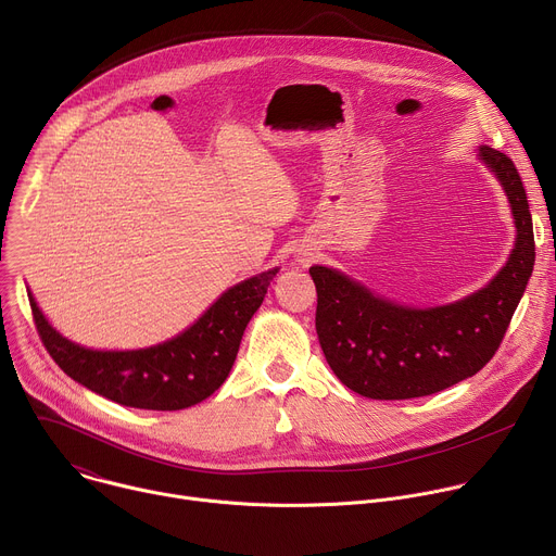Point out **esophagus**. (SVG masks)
<instances>
[{
	"label": "esophagus",
	"instance_id": "1",
	"mask_svg": "<svg viewBox=\"0 0 556 556\" xmlns=\"http://www.w3.org/2000/svg\"><path fill=\"white\" fill-rule=\"evenodd\" d=\"M314 257H316V249H312V247H301L294 253V262L301 264V266H309L314 262Z\"/></svg>",
	"mask_w": 556,
	"mask_h": 556
}]
</instances>
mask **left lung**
I'll use <instances>...</instances> for the list:
<instances>
[{
	"mask_svg": "<svg viewBox=\"0 0 556 556\" xmlns=\"http://www.w3.org/2000/svg\"><path fill=\"white\" fill-rule=\"evenodd\" d=\"M508 200L515 244L508 262L480 290L416 307L387 299L350 275L314 264L316 334L337 378L374 401H407L478 374L497 352L534 266L532 217L510 157L475 149Z\"/></svg>",
	"mask_w": 556,
	"mask_h": 556,
	"instance_id": "obj_1",
	"label": "left lung"
}]
</instances>
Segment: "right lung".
Segmentation results:
<instances>
[{
  "instance_id": "right-lung-1",
  "label": "right lung",
  "mask_w": 556,
  "mask_h": 556,
  "mask_svg": "<svg viewBox=\"0 0 556 556\" xmlns=\"http://www.w3.org/2000/svg\"><path fill=\"white\" fill-rule=\"evenodd\" d=\"M279 268L224 290L180 334L140 350H94L63 337L28 290L39 337L78 384L134 409L178 412L202 403L226 380L244 330Z\"/></svg>"
}]
</instances>
